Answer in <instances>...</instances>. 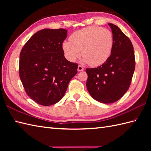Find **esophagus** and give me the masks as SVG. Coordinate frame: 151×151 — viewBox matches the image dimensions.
<instances>
[{
  "label": "esophagus",
  "mask_w": 151,
  "mask_h": 151,
  "mask_svg": "<svg viewBox=\"0 0 151 151\" xmlns=\"http://www.w3.org/2000/svg\"><path fill=\"white\" fill-rule=\"evenodd\" d=\"M84 67H83L82 66H81V65H78V69H77V70H78V71H82V70H84Z\"/></svg>",
  "instance_id": "1"
}]
</instances>
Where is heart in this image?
<instances>
[{
    "label": "heart",
    "mask_w": 151,
    "mask_h": 151,
    "mask_svg": "<svg viewBox=\"0 0 151 151\" xmlns=\"http://www.w3.org/2000/svg\"><path fill=\"white\" fill-rule=\"evenodd\" d=\"M113 45V34L110 30L99 27H88L75 32L70 36V41H65L62 43V49L70 62H75L82 54L85 63L97 67L108 60Z\"/></svg>",
    "instance_id": "heart-1"
}]
</instances>
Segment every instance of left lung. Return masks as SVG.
<instances>
[{"instance_id":"obj_1","label":"left lung","mask_w":151,"mask_h":151,"mask_svg":"<svg viewBox=\"0 0 151 151\" xmlns=\"http://www.w3.org/2000/svg\"><path fill=\"white\" fill-rule=\"evenodd\" d=\"M114 45L108 60L97 68L86 69L89 93L104 104L116 102L129 89L135 69V56L130 39L116 25L108 23Z\"/></svg>"}]
</instances>
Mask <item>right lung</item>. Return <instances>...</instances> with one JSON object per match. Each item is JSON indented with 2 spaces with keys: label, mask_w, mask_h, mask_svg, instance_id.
I'll list each match as a JSON object with an SVG mask.
<instances>
[{
  "label": "right lung",
  "mask_w": 151,
  "mask_h": 151,
  "mask_svg": "<svg viewBox=\"0 0 151 151\" xmlns=\"http://www.w3.org/2000/svg\"><path fill=\"white\" fill-rule=\"evenodd\" d=\"M65 29L41 30L22 47L19 56V76L27 94L37 104L50 106L65 95L77 73L78 64L64 56L62 43Z\"/></svg>",
  "instance_id": "1"
}]
</instances>
